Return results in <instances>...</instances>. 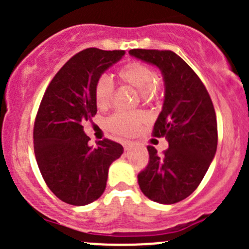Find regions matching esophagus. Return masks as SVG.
<instances>
[{
  "mask_svg": "<svg viewBox=\"0 0 249 249\" xmlns=\"http://www.w3.org/2000/svg\"><path fill=\"white\" fill-rule=\"evenodd\" d=\"M123 144H124V149L127 152V150L131 149V147H132V144H134V142H131V141H125V142L123 143Z\"/></svg>",
  "mask_w": 249,
  "mask_h": 249,
  "instance_id": "esophagus-1",
  "label": "esophagus"
}]
</instances>
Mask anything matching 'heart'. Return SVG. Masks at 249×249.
Masks as SVG:
<instances>
[{
	"label": "heart",
	"instance_id": "heart-1",
	"mask_svg": "<svg viewBox=\"0 0 249 249\" xmlns=\"http://www.w3.org/2000/svg\"><path fill=\"white\" fill-rule=\"evenodd\" d=\"M118 77L123 83L134 87L139 90L140 97L143 101H152L158 96L157 80L154 79V72L145 64L132 61L123 66L118 72ZM114 94V84L112 79L106 74H101L96 79L94 85L95 104L100 109H106L112 102ZM144 120V115L137 110L114 113L107 120V126L110 131L123 136L134 135L140 129Z\"/></svg>",
	"mask_w": 249,
	"mask_h": 249
}]
</instances>
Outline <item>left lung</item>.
I'll return each instance as SVG.
<instances>
[{"label":"left lung","instance_id":"8db88e82","mask_svg":"<svg viewBox=\"0 0 249 249\" xmlns=\"http://www.w3.org/2000/svg\"><path fill=\"white\" fill-rule=\"evenodd\" d=\"M129 54L157 66L164 79L162 109L153 135L164 136L169 149L158 155L148 145L149 162L139 173V185L148 199L172 205L189 196L214 159L217 119L205 85L189 65L171 50L132 49Z\"/></svg>","mask_w":249,"mask_h":249}]
</instances>
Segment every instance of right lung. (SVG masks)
<instances>
[{
    "label": "right lung",
    "instance_id": "1",
    "mask_svg": "<svg viewBox=\"0 0 249 249\" xmlns=\"http://www.w3.org/2000/svg\"><path fill=\"white\" fill-rule=\"evenodd\" d=\"M124 55V50H82L55 74L39 105L34 127L37 164L48 188L70 205L99 199L110 164L124 152L122 144L107 139L91 148L82 125L97 112L96 79Z\"/></svg>",
    "mask_w": 249,
    "mask_h": 249
}]
</instances>
